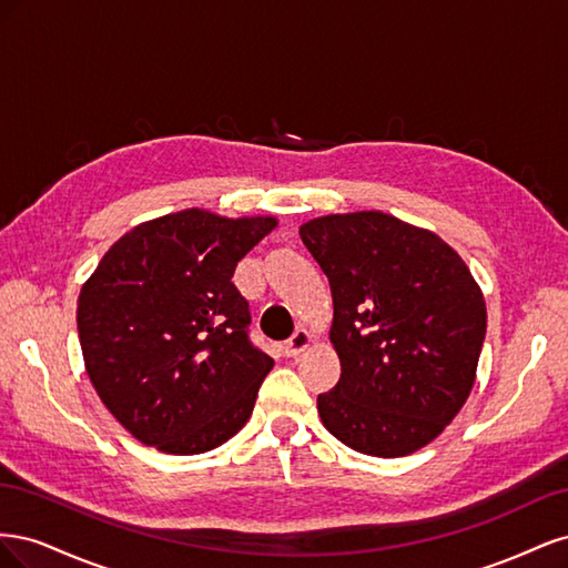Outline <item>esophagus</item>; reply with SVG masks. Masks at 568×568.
<instances>
[{"label": "esophagus", "instance_id": "esophagus-1", "mask_svg": "<svg viewBox=\"0 0 568 568\" xmlns=\"http://www.w3.org/2000/svg\"><path fill=\"white\" fill-rule=\"evenodd\" d=\"M311 346H313V334L307 332V329H296V334L284 343L282 351H284L286 357H298L301 353H305Z\"/></svg>", "mask_w": 568, "mask_h": 568}]
</instances>
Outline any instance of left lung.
<instances>
[{
    "instance_id": "8db88e82",
    "label": "left lung",
    "mask_w": 568,
    "mask_h": 568,
    "mask_svg": "<svg viewBox=\"0 0 568 568\" xmlns=\"http://www.w3.org/2000/svg\"><path fill=\"white\" fill-rule=\"evenodd\" d=\"M298 232L334 301L341 379L317 395L322 424L372 457L417 453L474 388L484 291L438 234L382 211L313 217Z\"/></svg>"
}]
</instances>
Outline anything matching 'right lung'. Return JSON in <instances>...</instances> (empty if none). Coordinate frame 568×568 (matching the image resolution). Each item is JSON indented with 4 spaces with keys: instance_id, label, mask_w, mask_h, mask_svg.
I'll return each mask as SVG.
<instances>
[{
    "instance_id": "right-lung-1",
    "label": "right lung",
    "mask_w": 568,
    "mask_h": 568,
    "mask_svg": "<svg viewBox=\"0 0 568 568\" xmlns=\"http://www.w3.org/2000/svg\"><path fill=\"white\" fill-rule=\"evenodd\" d=\"M272 215L186 209L125 232L78 296L90 382L111 415L168 455L209 453L248 422L274 359L251 346L232 284Z\"/></svg>"
}]
</instances>
